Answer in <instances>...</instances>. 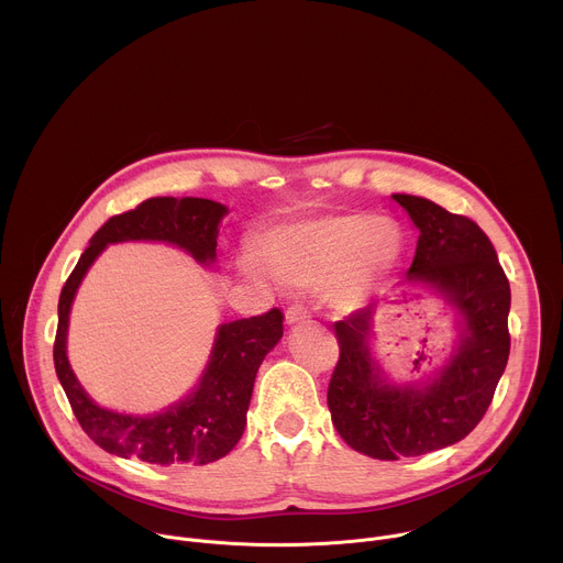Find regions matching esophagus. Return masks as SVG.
Wrapping results in <instances>:
<instances>
[{
    "label": "esophagus",
    "mask_w": 563,
    "mask_h": 563,
    "mask_svg": "<svg viewBox=\"0 0 563 563\" xmlns=\"http://www.w3.org/2000/svg\"><path fill=\"white\" fill-rule=\"evenodd\" d=\"M302 318H307V307H305V305L294 302V305L287 307V311H285L287 325H294V323H298V320H302Z\"/></svg>",
    "instance_id": "1"
}]
</instances>
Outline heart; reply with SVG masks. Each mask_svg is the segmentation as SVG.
Returning a JSON list of instances; mask_svg holds the SVG:
<instances>
[{
  "label": "heart",
  "instance_id": "b5f03b06",
  "mask_svg": "<svg viewBox=\"0 0 563 563\" xmlns=\"http://www.w3.org/2000/svg\"><path fill=\"white\" fill-rule=\"evenodd\" d=\"M400 252L394 222L367 213H345L274 233L265 256L272 269L289 283H323L341 272L336 298L356 300L363 289L385 274Z\"/></svg>",
  "mask_w": 563,
  "mask_h": 563
}]
</instances>
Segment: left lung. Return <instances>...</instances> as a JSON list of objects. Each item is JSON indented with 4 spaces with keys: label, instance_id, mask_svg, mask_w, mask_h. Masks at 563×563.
Listing matches in <instances>:
<instances>
[{
    "label": "left lung",
    "instance_id": "obj_1",
    "mask_svg": "<svg viewBox=\"0 0 563 563\" xmlns=\"http://www.w3.org/2000/svg\"><path fill=\"white\" fill-rule=\"evenodd\" d=\"M419 229L408 278L441 294L463 318V336L426 387H396L380 378L369 354L374 307L334 325L341 347L328 387L332 421L343 441L380 461L421 456L465 439L488 412L510 354V283L481 227L441 205L391 196Z\"/></svg>",
    "mask_w": 563,
    "mask_h": 563
}]
</instances>
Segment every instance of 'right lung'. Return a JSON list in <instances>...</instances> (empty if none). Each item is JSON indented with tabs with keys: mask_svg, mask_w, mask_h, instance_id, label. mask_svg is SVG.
Segmentation results:
<instances>
[{
	"mask_svg": "<svg viewBox=\"0 0 563 563\" xmlns=\"http://www.w3.org/2000/svg\"><path fill=\"white\" fill-rule=\"evenodd\" d=\"M224 213L220 202L207 198H148L135 209L109 218L96 231L62 287L53 343L55 372L77 423L111 454L155 465H207L229 454L245 432L256 372L283 336L285 316L278 307L224 323L200 387L155 417H129L96 406L79 387L66 358V328L75 289L109 243L163 240L189 252L198 263H213L218 224Z\"/></svg>",
	"mask_w": 563,
	"mask_h": 563,
	"instance_id": "right-lung-1",
	"label": "right lung"
}]
</instances>
